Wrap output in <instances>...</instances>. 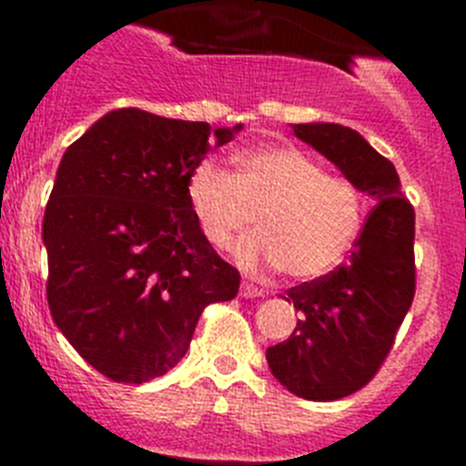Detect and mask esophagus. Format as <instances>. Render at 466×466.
Returning <instances> with one entry per match:
<instances>
[{"mask_svg":"<svg viewBox=\"0 0 466 466\" xmlns=\"http://www.w3.org/2000/svg\"><path fill=\"white\" fill-rule=\"evenodd\" d=\"M240 296H245V299H258V296H266V291L261 287H254L252 282H242Z\"/></svg>","mask_w":466,"mask_h":466,"instance_id":"esophagus-1","label":"esophagus"}]
</instances>
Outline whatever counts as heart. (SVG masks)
<instances>
[{"label":"heart","instance_id":"b5f03b06","mask_svg":"<svg viewBox=\"0 0 466 466\" xmlns=\"http://www.w3.org/2000/svg\"><path fill=\"white\" fill-rule=\"evenodd\" d=\"M187 198L205 240L226 252L257 217L258 233L240 247L242 266H278L294 279L327 275L348 257L364 226L361 188L329 175L296 147H266L238 156L230 175L214 160L198 163Z\"/></svg>","mask_w":466,"mask_h":466}]
</instances>
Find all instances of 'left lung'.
<instances>
[{"mask_svg":"<svg viewBox=\"0 0 466 466\" xmlns=\"http://www.w3.org/2000/svg\"><path fill=\"white\" fill-rule=\"evenodd\" d=\"M291 127L376 200L348 261L287 291L303 317L289 339L266 350L270 371L291 394L336 401L380 371L413 303L415 209L392 163L357 130L339 123Z\"/></svg>","mask_w":466,"mask_h":466,"instance_id":"8db88e82","label":"left lung"}]
</instances>
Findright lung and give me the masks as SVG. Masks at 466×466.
<instances>
[{
    "mask_svg": "<svg viewBox=\"0 0 466 466\" xmlns=\"http://www.w3.org/2000/svg\"><path fill=\"white\" fill-rule=\"evenodd\" d=\"M212 130L149 111H109L65 151L44 212L53 322L95 371L142 385L187 355L198 317L238 296L240 273L203 238L187 184Z\"/></svg>",
    "mask_w": 466,
    "mask_h": 466,
    "instance_id": "obj_1",
    "label": "right lung"
}]
</instances>
